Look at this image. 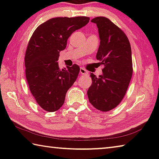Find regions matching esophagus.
Segmentation results:
<instances>
[{
    "instance_id": "esophagus-1",
    "label": "esophagus",
    "mask_w": 159,
    "mask_h": 159,
    "mask_svg": "<svg viewBox=\"0 0 159 159\" xmlns=\"http://www.w3.org/2000/svg\"><path fill=\"white\" fill-rule=\"evenodd\" d=\"M80 73L82 75H88V71H86L85 69H83V68H80Z\"/></svg>"
}]
</instances>
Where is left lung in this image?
<instances>
[{
    "mask_svg": "<svg viewBox=\"0 0 159 159\" xmlns=\"http://www.w3.org/2000/svg\"><path fill=\"white\" fill-rule=\"evenodd\" d=\"M91 21L98 28L100 43L96 58L103 69L98 78L90 74L93 82L87 94L95 108L109 111L120 104L128 90L133 75L131 47L124 32L108 18L97 17Z\"/></svg>",
    "mask_w": 159,
    "mask_h": 159,
    "instance_id": "8db88e82",
    "label": "left lung"
}]
</instances>
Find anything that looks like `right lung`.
I'll use <instances>...</instances> for the list:
<instances>
[{
    "label": "right lung",
    "instance_id": "add662e5",
    "mask_svg": "<svg viewBox=\"0 0 159 159\" xmlns=\"http://www.w3.org/2000/svg\"><path fill=\"white\" fill-rule=\"evenodd\" d=\"M89 20L83 16L52 18L38 26L29 40L25 57L26 79L37 104L45 111H57L76 81L80 67L74 64L60 69L57 61L69 37Z\"/></svg>",
    "mask_w": 159,
    "mask_h": 159
}]
</instances>
